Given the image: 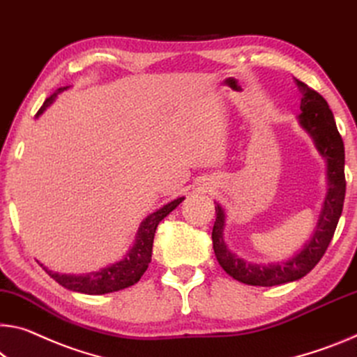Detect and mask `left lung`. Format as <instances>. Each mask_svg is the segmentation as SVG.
Masks as SVG:
<instances>
[{
  "instance_id": "8db88e82",
  "label": "left lung",
  "mask_w": 357,
  "mask_h": 357,
  "mask_svg": "<svg viewBox=\"0 0 357 357\" xmlns=\"http://www.w3.org/2000/svg\"><path fill=\"white\" fill-rule=\"evenodd\" d=\"M296 84L302 93L298 123L310 135L316 149L327 163V194L310 240L289 259L273 264L248 262L229 250L227 243L224 241L225 213L222 206L216 203V222L211 234L214 254L225 273L250 286H278L303 278L324 256L342 216L347 190L343 139L327 101L298 79H296Z\"/></svg>"
}]
</instances>
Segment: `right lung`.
<instances>
[{"label":"right lung","mask_w":357,"mask_h":357,"mask_svg":"<svg viewBox=\"0 0 357 357\" xmlns=\"http://www.w3.org/2000/svg\"><path fill=\"white\" fill-rule=\"evenodd\" d=\"M65 90H68V87H61L50 95L49 98H46V101H44L43 106L39 107V111L36 112V117L41 116L43 112L54 103L56 95L65 92ZM183 200L184 197H179V199L158 208L157 211L151 213L149 216L141 222L137 238H135L133 246L130 248L126 257L117 260L114 264H109L97 271H89V273L82 275L56 273V271L47 270L43 264L41 267L47 271L50 278H54L59 284L66 287V289L81 294H89V296H101V294L116 292L133 286L135 282L139 281L144 271L148 270V265L152 256V243H154V235L158 222H160L163 218H167Z\"/></svg>","instance_id":"add662e5"}]
</instances>
